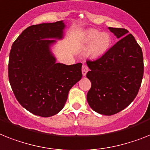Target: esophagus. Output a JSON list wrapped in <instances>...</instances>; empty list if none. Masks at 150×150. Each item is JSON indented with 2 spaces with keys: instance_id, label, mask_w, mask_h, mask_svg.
I'll return each mask as SVG.
<instances>
[{
  "instance_id": "1",
  "label": "esophagus",
  "mask_w": 150,
  "mask_h": 150,
  "mask_svg": "<svg viewBox=\"0 0 150 150\" xmlns=\"http://www.w3.org/2000/svg\"><path fill=\"white\" fill-rule=\"evenodd\" d=\"M88 70H89L88 67L86 66V65H83V67H82V74H83V76H86V73L88 72Z\"/></svg>"
}]
</instances>
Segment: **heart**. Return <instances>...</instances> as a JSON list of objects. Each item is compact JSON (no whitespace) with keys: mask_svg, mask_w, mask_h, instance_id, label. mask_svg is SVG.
<instances>
[{"mask_svg":"<svg viewBox=\"0 0 150 150\" xmlns=\"http://www.w3.org/2000/svg\"><path fill=\"white\" fill-rule=\"evenodd\" d=\"M84 42L90 44L87 54L92 58H99L107 53L112 44V38L110 33L100 32L97 30H90L86 33Z\"/></svg>","mask_w":150,"mask_h":150,"instance_id":"b5f03b06","label":"heart"}]
</instances>
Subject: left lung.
<instances>
[{"mask_svg": "<svg viewBox=\"0 0 150 150\" xmlns=\"http://www.w3.org/2000/svg\"><path fill=\"white\" fill-rule=\"evenodd\" d=\"M119 41L95 61L87 60L91 82L87 102L100 114L111 116L124 110L139 92L143 76L142 49L123 28H109Z\"/></svg>", "mask_w": 150, "mask_h": 150, "instance_id": "8db88e82", "label": "left lung"}]
</instances>
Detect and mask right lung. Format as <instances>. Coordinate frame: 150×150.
I'll return each mask as SVG.
<instances>
[{"mask_svg": "<svg viewBox=\"0 0 150 150\" xmlns=\"http://www.w3.org/2000/svg\"><path fill=\"white\" fill-rule=\"evenodd\" d=\"M64 21L32 25L13 42L10 52L8 76L19 103L42 117L64 108L68 93L82 78V64L57 63L51 46L64 38Z\"/></svg>", "mask_w": 150, "mask_h": 150, "instance_id": "add662e5", "label": "right lung"}]
</instances>
